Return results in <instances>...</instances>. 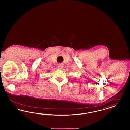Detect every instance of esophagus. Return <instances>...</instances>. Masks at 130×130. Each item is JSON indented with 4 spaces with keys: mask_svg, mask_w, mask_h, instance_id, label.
Masks as SVG:
<instances>
[{
    "mask_svg": "<svg viewBox=\"0 0 130 130\" xmlns=\"http://www.w3.org/2000/svg\"><path fill=\"white\" fill-rule=\"evenodd\" d=\"M58 69L59 70H62L63 69V65L62 64H60L58 66Z\"/></svg>",
    "mask_w": 130,
    "mask_h": 130,
    "instance_id": "esophagus-1",
    "label": "esophagus"
}]
</instances>
